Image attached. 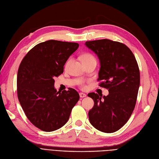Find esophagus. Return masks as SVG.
Segmentation results:
<instances>
[{"instance_id":"34e87169","label":"esophagus","mask_w":159,"mask_h":159,"mask_svg":"<svg viewBox=\"0 0 159 159\" xmlns=\"http://www.w3.org/2000/svg\"><path fill=\"white\" fill-rule=\"evenodd\" d=\"M79 95H80V98H84V97L86 96V95L84 93H79Z\"/></svg>"}]
</instances>
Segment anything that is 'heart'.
<instances>
[{"label": "heart", "mask_w": 159, "mask_h": 159, "mask_svg": "<svg viewBox=\"0 0 159 159\" xmlns=\"http://www.w3.org/2000/svg\"><path fill=\"white\" fill-rule=\"evenodd\" d=\"M81 59H82V61H83V62H84V61H89V60L95 59V57H94L93 55H91L90 53H85V54H83V55H82ZM71 61H72V59H71V58L67 60V61H66V63H65V67L66 69L69 67V66L70 63H71ZM81 85L84 89L86 88V86L83 83H81Z\"/></svg>", "instance_id": "1"}]
</instances>
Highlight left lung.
Here are the masks:
<instances>
[{
    "label": "left lung",
    "instance_id": "8db88e82",
    "mask_svg": "<svg viewBox=\"0 0 159 159\" xmlns=\"http://www.w3.org/2000/svg\"><path fill=\"white\" fill-rule=\"evenodd\" d=\"M85 45L98 55L99 86L109 91L106 96L88 94L94 102L89 111V120L96 129L114 133L126 124L135 108L140 84L139 66L134 53L122 43L104 39Z\"/></svg>",
    "mask_w": 159,
    "mask_h": 159
}]
</instances>
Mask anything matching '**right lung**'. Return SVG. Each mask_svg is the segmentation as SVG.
Here are the masks:
<instances>
[{
	"label": "right lung",
	"mask_w": 159,
	"mask_h": 159,
	"mask_svg": "<svg viewBox=\"0 0 159 159\" xmlns=\"http://www.w3.org/2000/svg\"><path fill=\"white\" fill-rule=\"evenodd\" d=\"M79 43L48 40L30 49L20 63L17 75L18 98L32 124L44 131H55L68 121L79 94L69 88H54V77L63 73L69 57Z\"/></svg>",
	"instance_id": "1"
}]
</instances>
